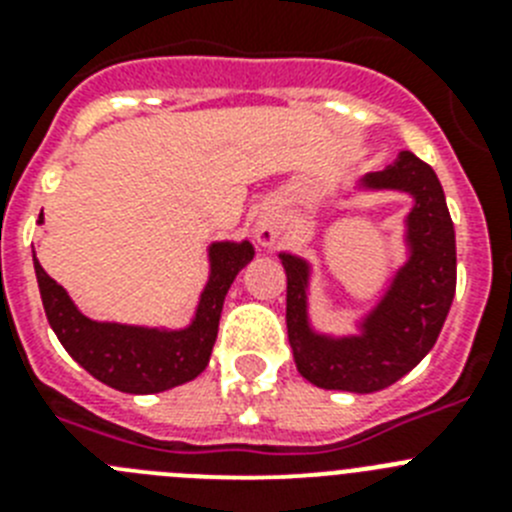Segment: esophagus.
<instances>
[{
    "mask_svg": "<svg viewBox=\"0 0 512 512\" xmlns=\"http://www.w3.org/2000/svg\"><path fill=\"white\" fill-rule=\"evenodd\" d=\"M284 233V223L282 217H279V212L274 210V207H261L259 212H256V217H253V235H256V241L261 243V246H274V243L282 238Z\"/></svg>",
    "mask_w": 512,
    "mask_h": 512,
    "instance_id": "obj_1",
    "label": "esophagus"
}]
</instances>
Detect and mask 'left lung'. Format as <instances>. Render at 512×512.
<instances>
[{
  "mask_svg": "<svg viewBox=\"0 0 512 512\" xmlns=\"http://www.w3.org/2000/svg\"><path fill=\"white\" fill-rule=\"evenodd\" d=\"M359 192L413 197L405 217L408 259L397 266L377 305L356 320V333L330 336L310 320V261L282 251L287 271V336L297 372L323 390L379 392L423 361L436 343L456 292V235L436 171L400 151L390 166L369 171Z\"/></svg>",
  "mask_w": 512,
  "mask_h": 512,
  "instance_id": "left-lung-1",
  "label": "left lung"
}]
</instances>
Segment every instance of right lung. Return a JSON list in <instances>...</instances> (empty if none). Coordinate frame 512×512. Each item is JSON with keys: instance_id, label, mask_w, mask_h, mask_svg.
Segmentation results:
<instances>
[{"instance_id": "1", "label": "right lung", "mask_w": 512, "mask_h": 512, "mask_svg": "<svg viewBox=\"0 0 512 512\" xmlns=\"http://www.w3.org/2000/svg\"><path fill=\"white\" fill-rule=\"evenodd\" d=\"M43 223V212L40 220ZM251 241H215L207 248L210 277L202 289L194 318L184 328L110 323L87 318L69 292L45 274L33 256L40 300L61 346L94 379L130 395H153L192 382L210 364L225 295L238 271L253 259Z\"/></svg>"}]
</instances>
